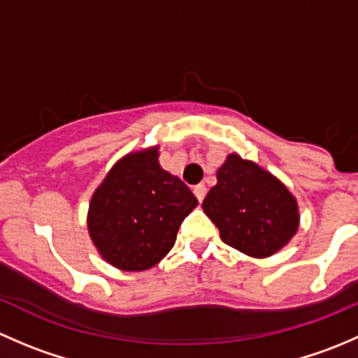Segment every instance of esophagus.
Masks as SVG:
<instances>
[{
    "instance_id": "obj_1",
    "label": "esophagus",
    "mask_w": 358,
    "mask_h": 358,
    "mask_svg": "<svg viewBox=\"0 0 358 358\" xmlns=\"http://www.w3.org/2000/svg\"><path fill=\"white\" fill-rule=\"evenodd\" d=\"M206 192H208V189H206V185H202V183H199V185L194 187V194H196L197 201L202 202V199H204Z\"/></svg>"
}]
</instances>
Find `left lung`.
<instances>
[{
    "instance_id": "left-lung-1",
    "label": "left lung",
    "mask_w": 358,
    "mask_h": 358,
    "mask_svg": "<svg viewBox=\"0 0 358 358\" xmlns=\"http://www.w3.org/2000/svg\"><path fill=\"white\" fill-rule=\"evenodd\" d=\"M216 178L202 209L218 227L223 243L255 258L273 255L289 243L298 230V204L275 176L232 154Z\"/></svg>"
}]
</instances>
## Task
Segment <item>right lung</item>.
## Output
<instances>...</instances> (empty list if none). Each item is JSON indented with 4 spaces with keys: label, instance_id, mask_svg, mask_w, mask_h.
<instances>
[{
    "label": "right lung",
    "instance_id": "1",
    "mask_svg": "<svg viewBox=\"0 0 358 358\" xmlns=\"http://www.w3.org/2000/svg\"><path fill=\"white\" fill-rule=\"evenodd\" d=\"M157 157V149H150L121 159L90 204L93 244L106 262L128 272L161 262L197 206L189 187L164 171Z\"/></svg>",
    "mask_w": 358,
    "mask_h": 358
}]
</instances>
